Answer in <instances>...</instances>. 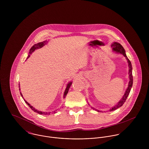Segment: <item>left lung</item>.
<instances>
[{
  "label": "left lung",
  "instance_id": "left-lung-1",
  "mask_svg": "<svg viewBox=\"0 0 149 149\" xmlns=\"http://www.w3.org/2000/svg\"><path fill=\"white\" fill-rule=\"evenodd\" d=\"M111 47L112 48V50L118 53H120L121 54H122L125 57H126V59L127 60L128 64V67H129V78H130V81L128 83V86L127 89L123 97V98L121 99V100L115 106L113 107V108H111L109 109L110 111H112L113 110L116 109L117 108L122 106L123 105V104L125 103V102H126L127 98L128 96L129 95V93L131 91V89L132 88V83H133V77H132V65L130 62V61L129 60V59L127 57V56L126 54V52L123 48V47L119 43L113 42L112 45H111ZM94 109V108H93ZM97 110V109H96ZM98 112H99V111L97 110Z\"/></svg>",
  "mask_w": 149,
  "mask_h": 149
}]
</instances>
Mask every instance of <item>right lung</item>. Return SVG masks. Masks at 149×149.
Segmentation results:
<instances>
[{
	"mask_svg": "<svg viewBox=\"0 0 149 149\" xmlns=\"http://www.w3.org/2000/svg\"><path fill=\"white\" fill-rule=\"evenodd\" d=\"M46 42H47V41H43V42H41L38 43H37V44L34 45L31 47V48L30 49L29 55V56L27 57V58H29V57L30 56V54H31L35 50L42 47L43 46L46 44ZM72 82H70L69 83H68V84H67V86H66V89H65V92H64V98H65V97H66V95H67V93H68V92L69 89V88L70 87V86L72 85ZM19 87H20V86H19ZM19 90H20V89H19ZM21 95L22 97H23L21 92ZM24 100V102L26 103V104H27L30 107V108H31L33 111H34V112H37V113H38L39 114H41V115H50V112H45L40 111H38L37 109H36L33 107L31 106L29 103H27L25 100ZM53 112H55V111H53Z\"/></svg>",
	"mask_w": 149,
	"mask_h": 149,
	"instance_id": "1",
	"label": "right lung"
}]
</instances>
